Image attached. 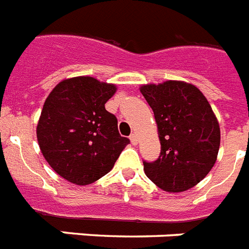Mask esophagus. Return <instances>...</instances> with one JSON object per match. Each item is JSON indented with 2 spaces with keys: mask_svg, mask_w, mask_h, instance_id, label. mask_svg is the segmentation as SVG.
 <instances>
[{
  "mask_svg": "<svg viewBox=\"0 0 249 249\" xmlns=\"http://www.w3.org/2000/svg\"><path fill=\"white\" fill-rule=\"evenodd\" d=\"M130 140H131V142H132V144L136 145L137 142H139V137H137L136 134H132L130 136Z\"/></svg>",
  "mask_w": 249,
  "mask_h": 249,
  "instance_id": "1",
  "label": "esophagus"
}]
</instances>
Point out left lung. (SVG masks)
Segmentation results:
<instances>
[{
	"instance_id": "1",
	"label": "left lung",
	"mask_w": 249,
	"mask_h": 249,
	"mask_svg": "<svg viewBox=\"0 0 249 249\" xmlns=\"http://www.w3.org/2000/svg\"><path fill=\"white\" fill-rule=\"evenodd\" d=\"M153 109L160 142L145 175L164 192H186L206 178L217 160L220 124L202 91L184 81L140 86Z\"/></svg>"
}]
</instances>
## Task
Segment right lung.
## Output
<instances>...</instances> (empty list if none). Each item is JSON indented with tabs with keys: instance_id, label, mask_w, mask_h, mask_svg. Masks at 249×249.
<instances>
[{
	"instance_id": "1",
	"label": "right lung",
	"mask_w": 249,
	"mask_h": 249,
	"mask_svg": "<svg viewBox=\"0 0 249 249\" xmlns=\"http://www.w3.org/2000/svg\"><path fill=\"white\" fill-rule=\"evenodd\" d=\"M115 92L114 83L79 75L63 79L46 97L37 141L51 168L71 184L103 178L130 144L119 135L115 115L105 109Z\"/></svg>"
}]
</instances>
